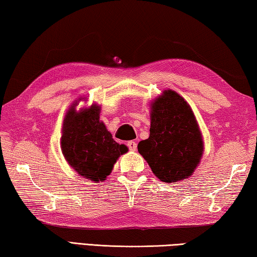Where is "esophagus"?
I'll return each instance as SVG.
<instances>
[{
  "mask_svg": "<svg viewBox=\"0 0 257 257\" xmlns=\"http://www.w3.org/2000/svg\"><path fill=\"white\" fill-rule=\"evenodd\" d=\"M127 147H128V149L131 150V151H137L138 145H137L136 141H128L127 142Z\"/></svg>",
  "mask_w": 257,
  "mask_h": 257,
  "instance_id": "1",
  "label": "esophagus"
}]
</instances>
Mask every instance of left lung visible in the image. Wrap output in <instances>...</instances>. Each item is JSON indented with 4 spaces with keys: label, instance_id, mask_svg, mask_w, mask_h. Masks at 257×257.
<instances>
[{
    "label": "left lung",
    "instance_id": "1",
    "mask_svg": "<svg viewBox=\"0 0 257 257\" xmlns=\"http://www.w3.org/2000/svg\"><path fill=\"white\" fill-rule=\"evenodd\" d=\"M150 137L138 146L161 182L192 176L203 155V140L194 112L176 91L165 90L151 103Z\"/></svg>",
    "mask_w": 257,
    "mask_h": 257
}]
</instances>
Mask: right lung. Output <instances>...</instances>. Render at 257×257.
Returning a JSON list of instances; mask_svg holds the SVG:
<instances>
[{"mask_svg":"<svg viewBox=\"0 0 257 257\" xmlns=\"http://www.w3.org/2000/svg\"><path fill=\"white\" fill-rule=\"evenodd\" d=\"M76 105H71L63 120L62 152L80 176L94 183L106 181L117 159L128 149L114 141L100 120V107L93 103L79 110Z\"/></svg>","mask_w":257,"mask_h":257,"instance_id":"1","label":"right lung"}]
</instances>
